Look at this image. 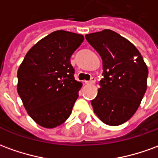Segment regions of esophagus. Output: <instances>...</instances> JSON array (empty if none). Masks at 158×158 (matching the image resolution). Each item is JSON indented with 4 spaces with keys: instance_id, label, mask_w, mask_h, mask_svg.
<instances>
[{
    "instance_id": "1",
    "label": "esophagus",
    "mask_w": 158,
    "mask_h": 158,
    "mask_svg": "<svg viewBox=\"0 0 158 158\" xmlns=\"http://www.w3.org/2000/svg\"><path fill=\"white\" fill-rule=\"evenodd\" d=\"M96 82V78H91L90 80L89 81H85V83L86 84V85H92V84H94Z\"/></svg>"
}]
</instances>
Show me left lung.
<instances>
[{
	"label": "left lung",
	"instance_id": "8db88e82",
	"mask_svg": "<svg viewBox=\"0 0 158 158\" xmlns=\"http://www.w3.org/2000/svg\"><path fill=\"white\" fill-rule=\"evenodd\" d=\"M85 38L102 60L104 78L91 100L94 113L107 125H121L136 112L146 91L147 66L136 47L115 31L105 29Z\"/></svg>",
	"mask_w": 158,
	"mask_h": 158
}]
</instances>
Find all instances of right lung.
I'll return each instance as SVG.
<instances>
[{
	"instance_id": "1",
	"label": "right lung",
	"mask_w": 158,
	"mask_h": 158,
	"mask_svg": "<svg viewBox=\"0 0 158 158\" xmlns=\"http://www.w3.org/2000/svg\"><path fill=\"white\" fill-rule=\"evenodd\" d=\"M84 39L77 33L54 31L30 49L18 69V93L41 127H56L71 114L82 83L74 79L70 58Z\"/></svg>"
}]
</instances>
